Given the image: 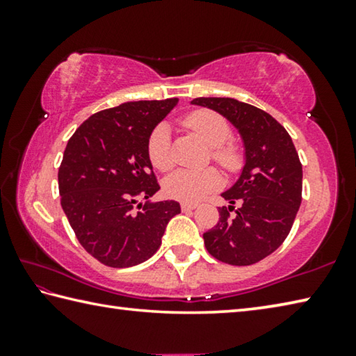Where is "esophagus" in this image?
Instances as JSON below:
<instances>
[{
    "label": "esophagus",
    "mask_w": 356,
    "mask_h": 356,
    "mask_svg": "<svg viewBox=\"0 0 356 356\" xmlns=\"http://www.w3.org/2000/svg\"><path fill=\"white\" fill-rule=\"evenodd\" d=\"M197 207V204L195 202H182L180 204V209H182V212H191V210H195Z\"/></svg>",
    "instance_id": "esophagus-1"
}]
</instances>
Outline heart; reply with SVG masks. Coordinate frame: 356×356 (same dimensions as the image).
<instances>
[{"label":"heart","mask_w":356,"mask_h":356,"mask_svg":"<svg viewBox=\"0 0 356 356\" xmlns=\"http://www.w3.org/2000/svg\"><path fill=\"white\" fill-rule=\"evenodd\" d=\"M184 125L207 144L212 150L213 160L227 171L237 170L240 165L238 150L227 144L232 138L231 125L218 113L200 110L191 113L184 120ZM147 156L150 163L159 171L171 170L174 155L171 147L170 129L160 124L152 130L147 140ZM221 176L213 168L201 171L177 170L168 176L163 182L165 193L172 200L184 202H196L209 193L220 188Z\"/></svg>","instance_id":"1"}]
</instances>
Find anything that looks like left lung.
Returning a JSON list of instances; mask_svg holds the SVG:
<instances>
[{
	"instance_id": "1",
	"label": "left lung",
	"mask_w": 356,
	"mask_h": 356,
	"mask_svg": "<svg viewBox=\"0 0 356 356\" xmlns=\"http://www.w3.org/2000/svg\"><path fill=\"white\" fill-rule=\"evenodd\" d=\"M191 105L226 118L237 129L245 150L238 179L221 193L231 206L220 207V220L204 232V243L221 262L256 264L280 248L300 209L303 171L292 138L268 113L245 102L197 97ZM236 202L238 209L233 207Z\"/></svg>"
}]
</instances>
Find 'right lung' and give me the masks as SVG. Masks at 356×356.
Listing matches in <instances>:
<instances>
[{"instance_id": "add662e5", "label": "right lung", "mask_w": 356, "mask_h": 356, "mask_svg": "<svg viewBox=\"0 0 356 356\" xmlns=\"http://www.w3.org/2000/svg\"><path fill=\"white\" fill-rule=\"evenodd\" d=\"M177 104L140 100L108 108L84 120L65 146L58 172L63 210L83 248L108 267L152 257L166 225L180 213L176 201H150L160 186L147 156L150 134Z\"/></svg>"}]
</instances>
